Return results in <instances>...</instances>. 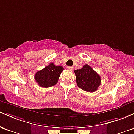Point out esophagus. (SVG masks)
Listing matches in <instances>:
<instances>
[{
    "label": "esophagus",
    "instance_id": "esophagus-1",
    "mask_svg": "<svg viewBox=\"0 0 134 134\" xmlns=\"http://www.w3.org/2000/svg\"><path fill=\"white\" fill-rule=\"evenodd\" d=\"M67 69H68V70H72L74 69V67L69 66V67H67Z\"/></svg>",
    "mask_w": 134,
    "mask_h": 134
}]
</instances>
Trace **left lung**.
<instances>
[{"mask_svg":"<svg viewBox=\"0 0 134 134\" xmlns=\"http://www.w3.org/2000/svg\"><path fill=\"white\" fill-rule=\"evenodd\" d=\"M78 87L87 92L96 91L101 84V77L90 65L86 64L82 69L74 70Z\"/></svg>","mask_w":134,"mask_h":134,"instance_id":"8db88e82","label":"left lung"}]
</instances>
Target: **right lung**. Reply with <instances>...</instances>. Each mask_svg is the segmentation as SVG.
Here are the masks:
<instances>
[{"instance_id": "right-lung-1", "label": "right lung", "mask_w": 134, "mask_h": 134, "mask_svg": "<svg viewBox=\"0 0 134 134\" xmlns=\"http://www.w3.org/2000/svg\"><path fill=\"white\" fill-rule=\"evenodd\" d=\"M64 68L62 66L55 65L53 63H50L35 74V79L38 85L42 87H49L55 85Z\"/></svg>"}]
</instances>
